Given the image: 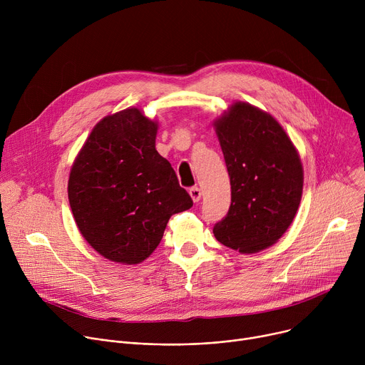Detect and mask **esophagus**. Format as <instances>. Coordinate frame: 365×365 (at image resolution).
<instances>
[{"label":"esophagus","instance_id":"obj_1","mask_svg":"<svg viewBox=\"0 0 365 365\" xmlns=\"http://www.w3.org/2000/svg\"><path fill=\"white\" fill-rule=\"evenodd\" d=\"M189 195H190V197H192L193 202H199L200 197H202V192H200V189H199L197 186L190 187V189H189Z\"/></svg>","mask_w":365,"mask_h":365}]
</instances>
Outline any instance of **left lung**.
I'll use <instances>...</instances> for the list:
<instances>
[{
    "label": "left lung",
    "mask_w": 365,
    "mask_h": 365,
    "mask_svg": "<svg viewBox=\"0 0 365 365\" xmlns=\"http://www.w3.org/2000/svg\"><path fill=\"white\" fill-rule=\"evenodd\" d=\"M231 183V206L215 238L242 254L276 244L293 222L303 166L290 137L269 113L235 101L214 121Z\"/></svg>",
    "instance_id": "8db88e82"
}]
</instances>
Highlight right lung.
<instances>
[{
    "mask_svg": "<svg viewBox=\"0 0 365 365\" xmlns=\"http://www.w3.org/2000/svg\"><path fill=\"white\" fill-rule=\"evenodd\" d=\"M158 130V121L134 107L110 114L92 128L72 165L68 196L75 222L110 262H144L170 217L193 205L155 150Z\"/></svg>",
    "mask_w": 365,
    "mask_h": 365,
    "instance_id": "right-lung-1",
    "label": "right lung"
}]
</instances>
